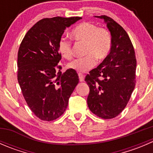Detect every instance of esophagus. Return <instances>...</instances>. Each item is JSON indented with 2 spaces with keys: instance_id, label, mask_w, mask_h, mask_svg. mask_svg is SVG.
I'll use <instances>...</instances> for the list:
<instances>
[{
  "instance_id": "esophagus-1",
  "label": "esophagus",
  "mask_w": 153,
  "mask_h": 153,
  "mask_svg": "<svg viewBox=\"0 0 153 153\" xmlns=\"http://www.w3.org/2000/svg\"><path fill=\"white\" fill-rule=\"evenodd\" d=\"M78 76H79V80L81 82H83V81H84V75H82L81 73H79L78 74Z\"/></svg>"
}]
</instances>
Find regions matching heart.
<instances>
[{"mask_svg":"<svg viewBox=\"0 0 153 153\" xmlns=\"http://www.w3.org/2000/svg\"><path fill=\"white\" fill-rule=\"evenodd\" d=\"M75 41L85 43L84 55L86 56L77 58L67 65L69 69L79 72H85L92 69L96 63V59L101 61L106 58L112 48V39L109 31L89 22L78 24L71 32ZM58 49L65 59L72 58V44L65 38L58 41Z\"/></svg>","mask_w":153,"mask_h":153,"instance_id":"1","label":"heart"}]
</instances>
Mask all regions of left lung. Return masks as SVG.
I'll return each mask as SVG.
<instances>
[{"instance_id": "8db88e82", "label": "left lung", "mask_w": 153, "mask_h": 153, "mask_svg": "<svg viewBox=\"0 0 153 153\" xmlns=\"http://www.w3.org/2000/svg\"><path fill=\"white\" fill-rule=\"evenodd\" d=\"M104 20L112 35V48L102 63L85 78L89 87L87 104L91 112L104 119L118 116L127 104L135 86V50L126 31L106 15Z\"/></svg>"}]
</instances>
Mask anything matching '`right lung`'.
<instances>
[{"mask_svg": "<svg viewBox=\"0 0 153 153\" xmlns=\"http://www.w3.org/2000/svg\"><path fill=\"white\" fill-rule=\"evenodd\" d=\"M81 17L44 18L26 34L18 53V81L27 105L43 121L59 118L79 82L76 71L61 72L58 49L64 30Z\"/></svg>", "mask_w": 153, "mask_h": 153, "instance_id": "add662e5", "label": "right lung"}]
</instances>
